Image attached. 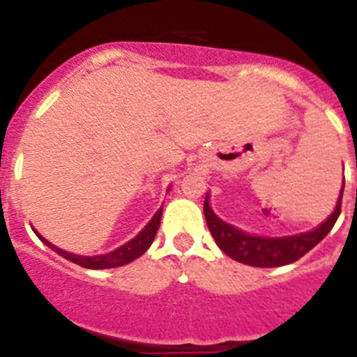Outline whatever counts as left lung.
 Returning <instances> with one entry per match:
<instances>
[{
    "instance_id": "obj_1",
    "label": "left lung",
    "mask_w": 357,
    "mask_h": 357,
    "mask_svg": "<svg viewBox=\"0 0 357 357\" xmlns=\"http://www.w3.org/2000/svg\"><path fill=\"white\" fill-rule=\"evenodd\" d=\"M343 188H345V178H343L342 189H340L335 211L329 214V218L324 223L312 228V230L294 235H283V237H267V235L250 234V231L241 230V228L223 221L212 211L211 192L205 195L204 214L215 244L228 257L251 267H281L299 260L303 255H306L312 248H315L331 231L340 215Z\"/></svg>"
}]
</instances>
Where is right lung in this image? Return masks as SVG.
Wrapping results in <instances>:
<instances>
[{"label":"right lung","mask_w":357,"mask_h":357,"mask_svg":"<svg viewBox=\"0 0 357 357\" xmlns=\"http://www.w3.org/2000/svg\"><path fill=\"white\" fill-rule=\"evenodd\" d=\"M172 189V185H168V191ZM161 215H162V207L152 215L149 223L145 225L142 231L134 238H130L129 243L122 244L116 250L109 251V253L104 255H93V257H84V255H76V253H68V251L61 250V248L54 246L52 243H49L47 238L42 237L37 230L33 228V231L37 234V237L40 238L42 243L47 248H51L52 251H56L60 257L67 258V260L74 261L77 266L84 267V269H113V267H122L126 264H130L132 260L142 257L150 246H152L153 238H155L157 230H159V225H161Z\"/></svg>","instance_id":"1"}]
</instances>
